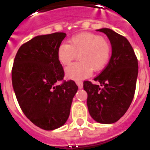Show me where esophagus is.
<instances>
[{
  "label": "esophagus",
  "mask_w": 150,
  "mask_h": 150,
  "mask_svg": "<svg viewBox=\"0 0 150 150\" xmlns=\"http://www.w3.org/2000/svg\"><path fill=\"white\" fill-rule=\"evenodd\" d=\"M76 84L78 85V87L79 89H81L83 88V82L82 81H76Z\"/></svg>",
  "instance_id": "34e87169"
}]
</instances>
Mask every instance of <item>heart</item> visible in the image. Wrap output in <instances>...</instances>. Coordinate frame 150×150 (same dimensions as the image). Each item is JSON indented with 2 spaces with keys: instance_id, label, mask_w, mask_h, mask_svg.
<instances>
[{
  "instance_id": "b5f03b06",
  "label": "heart",
  "mask_w": 150,
  "mask_h": 150,
  "mask_svg": "<svg viewBox=\"0 0 150 150\" xmlns=\"http://www.w3.org/2000/svg\"><path fill=\"white\" fill-rule=\"evenodd\" d=\"M112 54L108 41L92 33H81L71 37L67 44L58 48V59L69 66L78 55L79 61L66 69L68 79L79 80L90 76L91 71H100L106 67Z\"/></svg>"
}]
</instances>
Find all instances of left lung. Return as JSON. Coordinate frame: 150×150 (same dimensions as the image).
Wrapping results in <instances>:
<instances>
[{
  "label": "left lung",
  "instance_id": "obj_1",
  "mask_svg": "<svg viewBox=\"0 0 150 150\" xmlns=\"http://www.w3.org/2000/svg\"><path fill=\"white\" fill-rule=\"evenodd\" d=\"M107 35L112 56L107 67L95 81L83 82L88 93V111L98 123L112 124L127 112L132 103L138 75V63L131 44L122 35L108 28L97 30Z\"/></svg>",
  "mask_w": 150,
  "mask_h": 150
}]
</instances>
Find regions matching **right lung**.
<instances>
[{
    "label": "right lung",
    "mask_w": 150,
    "mask_h": 150,
    "mask_svg": "<svg viewBox=\"0 0 150 150\" xmlns=\"http://www.w3.org/2000/svg\"><path fill=\"white\" fill-rule=\"evenodd\" d=\"M65 33L38 35L23 44L15 56L12 83L25 116L44 130H54L68 119L78 90L73 80L56 84L64 77L57 51Z\"/></svg>",
    "instance_id": "1"
}]
</instances>
